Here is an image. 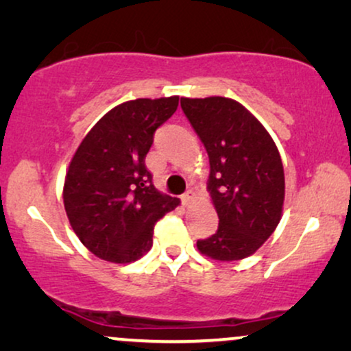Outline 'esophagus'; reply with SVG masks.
Segmentation results:
<instances>
[{"mask_svg":"<svg viewBox=\"0 0 351 351\" xmlns=\"http://www.w3.org/2000/svg\"><path fill=\"white\" fill-rule=\"evenodd\" d=\"M193 199H195L193 190L185 191V193L182 195V204H184V206H190V203H191V201H193Z\"/></svg>","mask_w":351,"mask_h":351,"instance_id":"34e87169","label":"esophagus"}]
</instances>
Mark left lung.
<instances>
[{
    "label": "left lung",
    "mask_w": 351,
    "mask_h": 351,
    "mask_svg": "<svg viewBox=\"0 0 351 351\" xmlns=\"http://www.w3.org/2000/svg\"><path fill=\"white\" fill-rule=\"evenodd\" d=\"M182 110L209 156L208 190L219 228L196 247L214 261L252 256L281 220L285 169L262 123L227 97L180 99Z\"/></svg>",
    "instance_id": "left-lung-1"
}]
</instances>
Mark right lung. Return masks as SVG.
Instances as JSON below:
<instances>
[{
  "label": "right lung",
  "instance_id": "obj_1",
  "mask_svg": "<svg viewBox=\"0 0 351 351\" xmlns=\"http://www.w3.org/2000/svg\"><path fill=\"white\" fill-rule=\"evenodd\" d=\"M177 105V95L118 105L71 158L64 184L66 217L80 241L102 261L141 258L150 251L155 223L180 203L155 189L145 166L153 134Z\"/></svg>",
  "mask_w": 351,
  "mask_h": 351
}]
</instances>
